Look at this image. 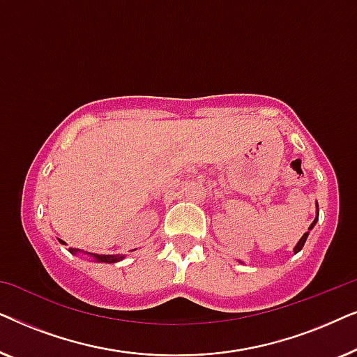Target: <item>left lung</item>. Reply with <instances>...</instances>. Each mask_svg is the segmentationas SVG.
Returning a JSON list of instances; mask_svg holds the SVG:
<instances>
[{
	"label": "left lung",
	"mask_w": 357,
	"mask_h": 357,
	"mask_svg": "<svg viewBox=\"0 0 357 357\" xmlns=\"http://www.w3.org/2000/svg\"><path fill=\"white\" fill-rule=\"evenodd\" d=\"M317 221H319V216H317V218H315V221L310 224L309 231H312V229H314V226H315V222H317ZM307 237H309V232H305V234H304V236H302V238H301V241H299V243H297V245H296V248H294V252H296V253H297V252H301V250H302V247H304V243H305V241H307Z\"/></svg>",
	"instance_id": "1"
}]
</instances>
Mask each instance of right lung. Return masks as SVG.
<instances>
[{
	"mask_svg": "<svg viewBox=\"0 0 357 357\" xmlns=\"http://www.w3.org/2000/svg\"><path fill=\"white\" fill-rule=\"evenodd\" d=\"M61 243H65V242H61ZM71 253H76L77 250H70ZM91 257L94 258L96 261H105V263H114V261H119V260H121V258L123 257H115V255H96V253H91Z\"/></svg>",
	"mask_w": 357,
	"mask_h": 357,
	"instance_id": "add662e5",
	"label": "right lung"
}]
</instances>
